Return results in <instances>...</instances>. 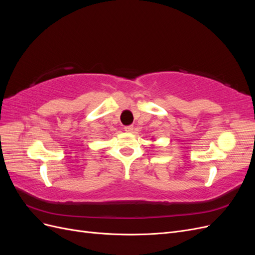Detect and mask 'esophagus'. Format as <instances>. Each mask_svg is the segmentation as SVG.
<instances>
[{
	"label": "esophagus",
	"instance_id": "esophagus-1",
	"mask_svg": "<svg viewBox=\"0 0 255 255\" xmlns=\"http://www.w3.org/2000/svg\"><path fill=\"white\" fill-rule=\"evenodd\" d=\"M125 130H126V132H133L134 127L133 126H126Z\"/></svg>",
	"mask_w": 255,
	"mask_h": 255
}]
</instances>
